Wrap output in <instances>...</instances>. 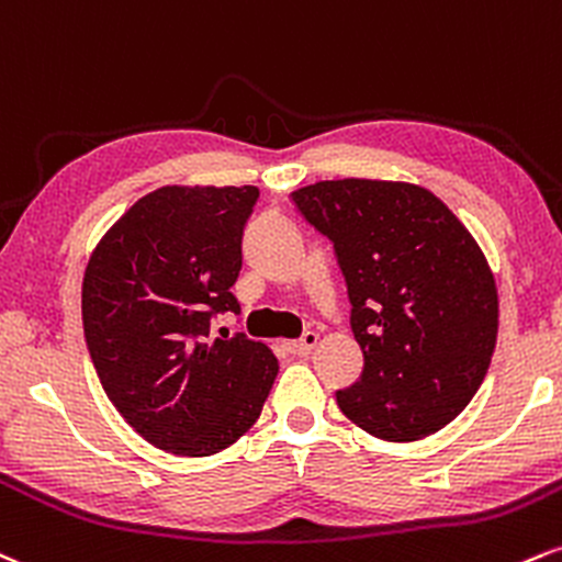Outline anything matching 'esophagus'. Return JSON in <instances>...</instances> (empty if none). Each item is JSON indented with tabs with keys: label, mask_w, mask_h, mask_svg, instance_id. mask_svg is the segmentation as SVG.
I'll return each mask as SVG.
<instances>
[{
	"label": "esophagus",
	"mask_w": 562,
	"mask_h": 562,
	"mask_svg": "<svg viewBox=\"0 0 562 562\" xmlns=\"http://www.w3.org/2000/svg\"><path fill=\"white\" fill-rule=\"evenodd\" d=\"M315 345H318V334L307 331L305 336H302V339L289 341V352H292V355H300V358H305V355L313 352V347H315Z\"/></svg>",
	"instance_id": "34e87169"
}]
</instances>
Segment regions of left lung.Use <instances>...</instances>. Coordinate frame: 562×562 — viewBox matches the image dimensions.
Returning <instances> with one entry per match:
<instances>
[{
  "label": "left lung",
  "instance_id": "obj_1",
  "mask_svg": "<svg viewBox=\"0 0 562 562\" xmlns=\"http://www.w3.org/2000/svg\"><path fill=\"white\" fill-rule=\"evenodd\" d=\"M328 236L347 281L362 373L341 413L386 441L445 428L484 381L499 302L484 252L439 196L415 183L341 178L292 191Z\"/></svg>",
  "mask_w": 562,
  "mask_h": 562
}]
</instances>
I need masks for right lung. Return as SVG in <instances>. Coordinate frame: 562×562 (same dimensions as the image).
I'll list each match as a JSON object with an SVG mask.
<instances>
[{
  "label": "right lung",
  "mask_w": 562,
  "mask_h": 562,
  "mask_svg": "<svg viewBox=\"0 0 562 562\" xmlns=\"http://www.w3.org/2000/svg\"><path fill=\"white\" fill-rule=\"evenodd\" d=\"M257 187H162L112 226L83 273V334L125 424L157 450L207 458L247 434L279 360L262 341L210 339L231 294Z\"/></svg>",
  "instance_id": "add662e5"
}]
</instances>
